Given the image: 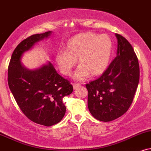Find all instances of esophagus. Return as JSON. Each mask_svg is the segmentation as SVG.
I'll return each instance as SVG.
<instances>
[{
    "mask_svg": "<svg viewBox=\"0 0 151 151\" xmlns=\"http://www.w3.org/2000/svg\"><path fill=\"white\" fill-rule=\"evenodd\" d=\"M72 86H73L74 89H75V88H77V87H79V86H80V83H73V84H72Z\"/></svg>",
    "mask_w": 151,
    "mask_h": 151,
    "instance_id": "esophagus-1",
    "label": "esophagus"
}]
</instances>
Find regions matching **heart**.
Masks as SVG:
<instances>
[{"mask_svg":"<svg viewBox=\"0 0 151 151\" xmlns=\"http://www.w3.org/2000/svg\"><path fill=\"white\" fill-rule=\"evenodd\" d=\"M112 51V41L107 34L84 32L74 36L67 43L65 50L56 54L55 63L63 75L70 76L72 68L79 65L74 79L84 80L90 76L102 74L108 68Z\"/></svg>","mask_w":151,"mask_h":151,"instance_id":"b5f03b06","label":"heart"}]
</instances>
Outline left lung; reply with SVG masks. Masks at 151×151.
<instances>
[{"label": "left lung", "mask_w": 151, "mask_h": 151, "mask_svg": "<svg viewBox=\"0 0 151 151\" xmlns=\"http://www.w3.org/2000/svg\"><path fill=\"white\" fill-rule=\"evenodd\" d=\"M117 55L99 79L86 84L88 108L93 117L110 122L128 110L139 85V65L132 45L119 34Z\"/></svg>", "instance_id": "left-lung-1"}]
</instances>
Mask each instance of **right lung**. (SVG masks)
Listing matches in <instances>:
<instances>
[{
	"mask_svg": "<svg viewBox=\"0 0 151 151\" xmlns=\"http://www.w3.org/2000/svg\"><path fill=\"white\" fill-rule=\"evenodd\" d=\"M52 32L27 38L14 49L8 67V85L18 106L30 120L50 127L61 121L66 112L63 102L73 91L70 81L60 74L50 62L30 70L22 65L24 52L48 39Z\"/></svg>",
	"mask_w": 151,
	"mask_h": 151,
	"instance_id": "add662e5",
	"label": "right lung"
}]
</instances>
